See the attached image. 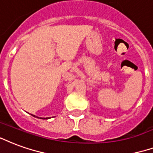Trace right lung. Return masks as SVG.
Wrapping results in <instances>:
<instances>
[{
  "label": "right lung",
  "mask_w": 153,
  "mask_h": 153,
  "mask_svg": "<svg viewBox=\"0 0 153 153\" xmlns=\"http://www.w3.org/2000/svg\"><path fill=\"white\" fill-rule=\"evenodd\" d=\"M31 115H32V114H31ZM32 116H33V117H36V116H35V115H32ZM38 118H39V117H38ZM42 119H48V117H46V118H45V117H41Z\"/></svg>",
  "instance_id": "obj_1"
}]
</instances>
